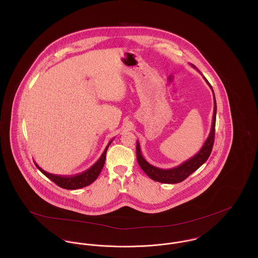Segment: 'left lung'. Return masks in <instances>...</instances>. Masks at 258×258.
I'll return each instance as SVG.
<instances>
[{
    "label": "left lung",
    "mask_w": 258,
    "mask_h": 258,
    "mask_svg": "<svg viewBox=\"0 0 258 258\" xmlns=\"http://www.w3.org/2000/svg\"><path fill=\"white\" fill-rule=\"evenodd\" d=\"M194 69H197L194 64H190ZM204 79L206 82L210 85L213 93V87L211 86L210 82L206 79L204 76ZM216 117H217V102H216V97L214 93V115H213V121H212V127L210 134L204 143L203 147L201 150L190 159L186 160L181 165L172 168V169H160L157 168L151 164H149L147 161L144 159L141 153V149L139 142L137 141V146H136V156H137V161L141 169L145 172L149 178L156 182L164 183V184H177L183 182L184 179H186L190 174H192L196 170H198L210 157L213 146H214V141H215V129H216Z\"/></svg>",
    "instance_id": "8db88e82"
}]
</instances>
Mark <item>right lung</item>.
Segmentation results:
<instances>
[{
    "mask_svg": "<svg viewBox=\"0 0 258 258\" xmlns=\"http://www.w3.org/2000/svg\"><path fill=\"white\" fill-rule=\"evenodd\" d=\"M111 142H112V140H111L110 142L108 143V145L105 148L104 152L102 153V155L98 159V161L92 167H90L88 170H86L83 173L78 174V175L70 176V177L69 176L53 175V174L47 173L44 170H42L40 167L37 166V163H35V164H36L37 169L45 177H47L49 180H51L54 184H57L58 186H60L62 188H67V189L81 188V187H84V186H86L88 184H92L97 179V177L99 176L101 170L103 169V166H104V163H105V158H106V152H107V149L109 147Z\"/></svg>",
    "mask_w": 258,
    "mask_h": 258,
    "instance_id": "right-lung-1",
    "label": "right lung"
}]
</instances>
